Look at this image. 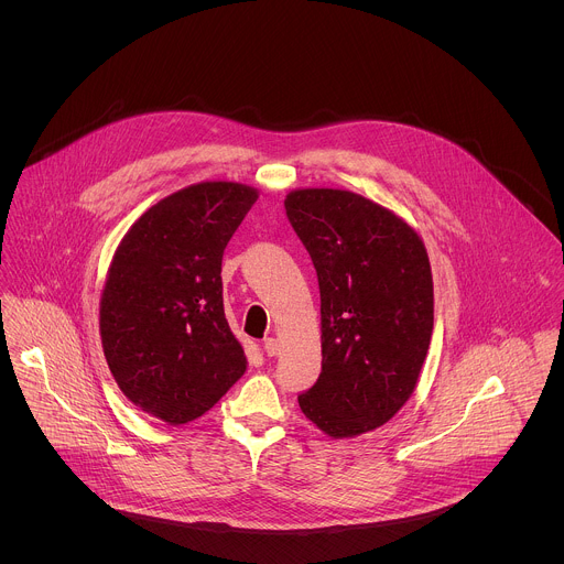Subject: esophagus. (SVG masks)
Masks as SVG:
<instances>
[{"instance_id":"1","label":"esophagus","mask_w":564,"mask_h":564,"mask_svg":"<svg viewBox=\"0 0 564 564\" xmlns=\"http://www.w3.org/2000/svg\"><path fill=\"white\" fill-rule=\"evenodd\" d=\"M262 347H264V354H267V356H278V351H280V343H278V338H273V336L264 338V340H262Z\"/></svg>"}]
</instances>
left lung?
<instances>
[{"instance_id": "1", "label": "left lung", "mask_w": 564, "mask_h": 564, "mask_svg": "<svg viewBox=\"0 0 564 564\" xmlns=\"http://www.w3.org/2000/svg\"><path fill=\"white\" fill-rule=\"evenodd\" d=\"M284 208L322 293V376L297 402L332 438L373 432L412 398L427 356V249L400 215L351 191L295 188Z\"/></svg>"}]
</instances>
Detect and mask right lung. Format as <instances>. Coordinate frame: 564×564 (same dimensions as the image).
<instances>
[{
  "label": "right lung",
  "instance_id": "1",
  "mask_svg": "<svg viewBox=\"0 0 564 564\" xmlns=\"http://www.w3.org/2000/svg\"><path fill=\"white\" fill-rule=\"evenodd\" d=\"M258 188L197 182L123 235L99 300V336L121 393L166 425L219 402L247 369L224 311L221 258Z\"/></svg>",
  "mask_w": 564,
  "mask_h": 564
}]
</instances>
